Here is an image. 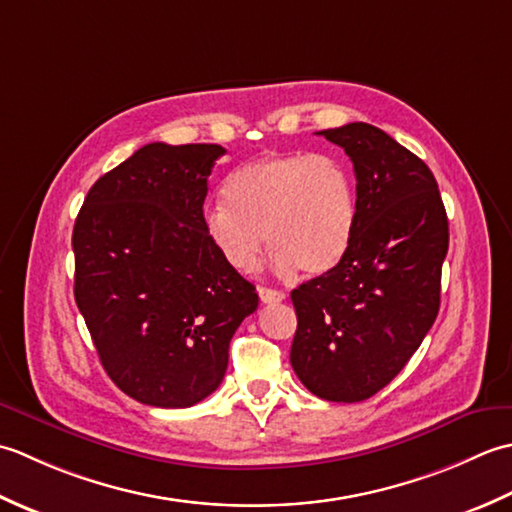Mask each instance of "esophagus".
<instances>
[{
	"mask_svg": "<svg viewBox=\"0 0 512 512\" xmlns=\"http://www.w3.org/2000/svg\"><path fill=\"white\" fill-rule=\"evenodd\" d=\"M258 296L263 302H280L285 300L283 291H276V289H269V287H258Z\"/></svg>",
	"mask_w": 512,
	"mask_h": 512,
	"instance_id": "esophagus-1",
	"label": "esophagus"
}]
</instances>
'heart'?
I'll list each match as a JSON object with an SVG mask.
<instances>
[{"instance_id":"b5f03b06","label":"heart","mask_w":512,"mask_h":512,"mask_svg":"<svg viewBox=\"0 0 512 512\" xmlns=\"http://www.w3.org/2000/svg\"><path fill=\"white\" fill-rule=\"evenodd\" d=\"M224 203L203 214L205 238L227 267L252 274L265 249L278 274L322 276L349 254L358 225L356 179L329 154H276L225 179Z\"/></svg>"}]
</instances>
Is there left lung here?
Here are the masks:
<instances>
[{"label": "left lung", "instance_id": "left-lung-1", "mask_svg": "<svg viewBox=\"0 0 512 512\" xmlns=\"http://www.w3.org/2000/svg\"><path fill=\"white\" fill-rule=\"evenodd\" d=\"M356 172L358 225L342 263L291 291V367L329 402H362L411 360L440 311L448 218L433 172L387 132H318Z\"/></svg>", "mask_w": 512, "mask_h": 512}]
</instances>
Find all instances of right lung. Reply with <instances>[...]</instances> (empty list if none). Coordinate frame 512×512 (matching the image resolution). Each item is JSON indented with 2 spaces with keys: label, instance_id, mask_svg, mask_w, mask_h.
Here are the masks:
<instances>
[{
  "label": "right lung",
  "instance_id": "obj_1",
  "mask_svg": "<svg viewBox=\"0 0 512 512\" xmlns=\"http://www.w3.org/2000/svg\"><path fill=\"white\" fill-rule=\"evenodd\" d=\"M225 148L148 143L90 187L72 229L75 300L110 380L141 404L185 409L223 382L256 287L203 232Z\"/></svg>",
  "mask_w": 512,
  "mask_h": 512
}]
</instances>
